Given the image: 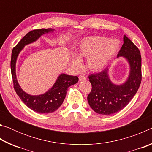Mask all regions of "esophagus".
Masks as SVG:
<instances>
[{
  "label": "esophagus",
  "mask_w": 152,
  "mask_h": 152,
  "mask_svg": "<svg viewBox=\"0 0 152 152\" xmlns=\"http://www.w3.org/2000/svg\"><path fill=\"white\" fill-rule=\"evenodd\" d=\"M86 78L85 77V76L84 75H80L79 76V80L82 81V80H86Z\"/></svg>",
  "instance_id": "obj_1"
}]
</instances>
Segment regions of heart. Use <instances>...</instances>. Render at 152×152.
<instances>
[{
	"mask_svg": "<svg viewBox=\"0 0 152 152\" xmlns=\"http://www.w3.org/2000/svg\"><path fill=\"white\" fill-rule=\"evenodd\" d=\"M120 48V42L117 39L111 40L104 37H90L80 43L78 57L74 56L71 64L74 68L79 69L82 66L80 58L87 59L86 65L92 72L103 70Z\"/></svg>",
	"mask_w": 152,
	"mask_h": 152,
	"instance_id": "heart-1",
	"label": "heart"
}]
</instances>
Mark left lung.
Returning a JSON list of instances; mask_svg holds the SVG:
<instances>
[{"label": "left lung", "instance_id": "left-lung-1", "mask_svg": "<svg viewBox=\"0 0 152 152\" xmlns=\"http://www.w3.org/2000/svg\"><path fill=\"white\" fill-rule=\"evenodd\" d=\"M123 42L117 58L123 56L129 64V75L125 83L113 84L109 78L108 68L88 76L92 89L87 100L98 114L109 115L119 112L127 106L140 88L142 78L140 51L126 35Z\"/></svg>", "mask_w": 152, "mask_h": 152}]
</instances>
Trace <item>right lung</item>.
Masks as SVG:
<instances>
[{
    "label": "right lung",
    "instance_id": "obj_1",
    "mask_svg": "<svg viewBox=\"0 0 152 152\" xmlns=\"http://www.w3.org/2000/svg\"><path fill=\"white\" fill-rule=\"evenodd\" d=\"M53 30V29L48 28L31 31L23 37L12 51L11 69L15 91L20 100L29 109L39 113H50L57 110L65 99L68 87L77 83L78 81V78L76 76H73L61 74L59 76L52 88L44 94L35 96L27 94L23 91L18 83L15 72V66L17 56L20 51L25 45L35 42L41 35L49 32H52Z\"/></svg>",
    "mask_w": 152,
    "mask_h": 152
}]
</instances>
